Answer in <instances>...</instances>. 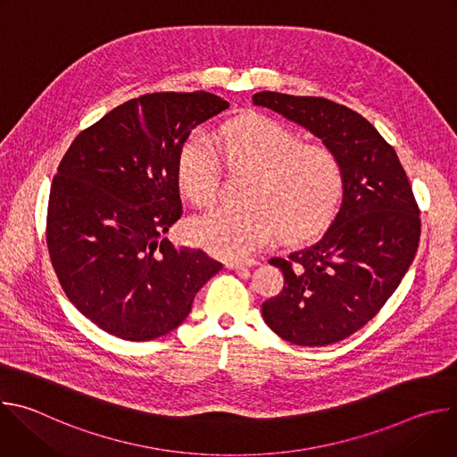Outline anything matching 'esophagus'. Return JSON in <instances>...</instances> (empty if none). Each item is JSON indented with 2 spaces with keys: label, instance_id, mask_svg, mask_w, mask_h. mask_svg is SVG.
Here are the masks:
<instances>
[{
  "label": "esophagus",
  "instance_id": "esophagus-1",
  "mask_svg": "<svg viewBox=\"0 0 457 457\" xmlns=\"http://www.w3.org/2000/svg\"><path fill=\"white\" fill-rule=\"evenodd\" d=\"M256 264V260L253 258H245V260H228L226 262V268L229 270H247V268H253Z\"/></svg>",
  "mask_w": 457,
  "mask_h": 457
}]
</instances>
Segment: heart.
<instances>
[{
    "mask_svg": "<svg viewBox=\"0 0 457 457\" xmlns=\"http://www.w3.org/2000/svg\"><path fill=\"white\" fill-rule=\"evenodd\" d=\"M219 148L231 166L254 177L242 208H217L187 224L189 240L212 254L244 256L268 244L278 231L284 240L316 233L335 215L344 193L338 157L323 146L302 145V137L264 115L228 122ZM219 154L213 141L197 132L186 139L177 159V179L186 197L210 206L219 189Z\"/></svg>",
    "mask_w": 457,
    "mask_h": 457,
    "instance_id": "heart-1",
    "label": "heart"
}]
</instances>
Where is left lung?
I'll list each match as a JSON object with an SVG mask.
<instances>
[{"label":"left lung","instance_id":"1","mask_svg":"<svg viewBox=\"0 0 457 457\" xmlns=\"http://www.w3.org/2000/svg\"><path fill=\"white\" fill-rule=\"evenodd\" d=\"M253 104L309 129L342 164L340 212L318 242L270 260L284 289L262 303L286 342L337 344L376 316L412 264L421 231L412 187L395 148L354 110L280 92H258Z\"/></svg>","mask_w":457,"mask_h":457}]
</instances>
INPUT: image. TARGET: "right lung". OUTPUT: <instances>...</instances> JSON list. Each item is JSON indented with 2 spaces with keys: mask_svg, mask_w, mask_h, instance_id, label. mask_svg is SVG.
<instances>
[{
  "mask_svg": "<svg viewBox=\"0 0 457 457\" xmlns=\"http://www.w3.org/2000/svg\"><path fill=\"white\" fill-rule=\"evenodd\" d=\"M229 106L210 92L129 99L81 132L52 180L46 242L71 302L97 328L148 342L177 329L222 270L164 233L180 219L177 159L191 129Z\"/></svg>",
  "mask_w": 457,
  "mask_h": 457,
  "instance_id": "1",
  "label": "right lung"
}]
</instances>
